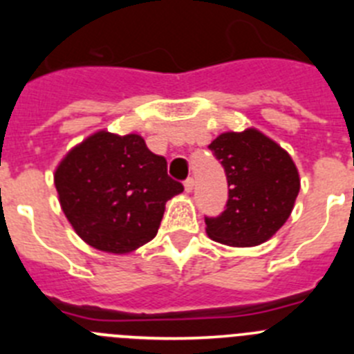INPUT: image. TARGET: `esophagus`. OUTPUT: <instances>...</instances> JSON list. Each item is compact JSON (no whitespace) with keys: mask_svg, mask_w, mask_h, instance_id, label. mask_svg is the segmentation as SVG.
Listing matches in <instances>:
<instances>
[{"mask_svg":"<svg viewBox=\"0 0 354 354\" xmlns=\"http://www.w3.org/2000/svg\"><path fill=\"white\" fill-rule=\"evenodd\" d=\"M193 187H195V179H193V177H187V179L184 180V189H186L187 193H192Z\"/></svg>","mask_w":354,"mask_h":354,"instance_id":"34e87169","label":"esophagus"}]
</instances>
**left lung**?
Instances as JSON below:
<instances>
[{
    "instance_id": "8db88e82",
    "label": "left lung",
    "mask_w": 354,
    "mask_h": 354,
    "mask_svg": "<svg viewBox=\"0 0 354 354\" xmlns=\"http://www.w3.org/2000/svg\"><path fill=\"white\" fill-rule=\"evenodd\" d=\"M209 149L228 184L225 211L205 216L209 237L230 246L261 245L286 223L299 193L292 159L255 129L220 134Z\"/></svg>"
}]
</instances>
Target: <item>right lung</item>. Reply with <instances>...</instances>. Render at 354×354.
<instances>
[{"mask_svg":"<svg viewBox=\"0 0 354 354\" xmlns=\"http://www.w3.org/2000/svg\"><path fill=\"white\" fill-rule=\"evenodd\" d=\"M77 236L102 252L127 253L158 234L165 204L184 186L138 134L101 133L72 149L55 174Z\"/></svg>","mask_w":354,"mask_h":354,"instance_id":"right-lung-1","label":"right lung"}]
</instances>
